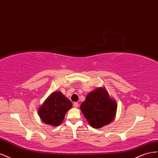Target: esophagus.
I'll list each match as a JSON object with an SVG mask.
<instances>
[{
    "instance_id": "34e87169",
    "label": "esophagus",
    "mask_w": 158,
    "mask_h": 158,
    "mask_svg": "<svg viewBox=\"0 0 158 158\" xmlns=\"http://www.w3.org/2000/svg\"><path fill=\"white\" fill-rule=\"evenodd\" d=\"M79 103L78 102H74L73 103V106L75 107V108H77L78 106H79Z\"/></svg>"
}]
</instances>
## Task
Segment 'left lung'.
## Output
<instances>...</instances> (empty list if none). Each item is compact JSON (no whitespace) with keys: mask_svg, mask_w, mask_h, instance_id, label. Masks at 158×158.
Returning a JSON list of instances; mask_svg holds the SVG:
<instances>
[{"mask_svg":"<svg viewBox=\"0 0 158 158\" xmlns=\"http://www.w3.org/2000/svg\"><path fill=\"white\" fill-rule=\"evenodd\" d=\"M117 104L105 88L99 87L89 93L81 105L83 115L94 128H100L114 120Z\"/></svg>","mask_w":158,"mask_h":158,"instance_id":"obj_1","label":"left lung"}]
</instances>
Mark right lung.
I'll return each mask as SVG.
<instances>
[{
    "label": "right lung",
    "instance_id": "obj_1",
    "mask_svg": "<svg viewBox=\"0 0 158 158\" xmlns=\"http://www.w3.org/2000/svg\"><path fill=\"white\" fill-rule=\"evenodd\" d=\"M72 103L60 91H55L49 95L38 109V114L44 123L53 127L59 126L65 118L67 111Z\"/></svg>",
    "mask_w": 158,
    "mask_h": 158
}]
</instances>
